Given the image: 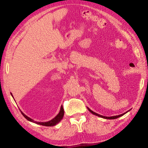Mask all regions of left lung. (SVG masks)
<instances>
[{"label": "left lung", "instance_id": "8db88e82", "mask_svg": "<svg viewBox=\"0 0 148 148\" xmlns=\"http://www.w3.org/2000/svg\"><path fill=\"white\" fill-rule=\"evenodd\" d=\"M88 108V111L90 112H92L93 114H94V115H95V116H99V117H100V118H104V119H116V118H119V117H121V116H123L125 114H126L127 112H128V111H127L126 112H124L123 114H119V115H118V116H110V117H108V116H102V115H100V114H97V113H96V112H93V111H92V110H91L90 109H89L88 108Z\"/></svg>", "mask_w": 148, "mask_h": 148}]
</instances>
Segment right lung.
<instances>
[{"label":"right lung","instance_id":"add662e5","mask_svg":"<svg viewBox=\"0 0 148 148\" xmlns=\"http://www.w3.org/2000/svg\"><path fill=\"white\" fill-rule=\"evenodd\" d=\"M11 96L13 97V95H12V93H11ZM14 99V98H13ZM22 115H23L25 118L28 121H31V122H33V123H35L36 124H38V125H43V126H46V127H53V126H55L56 124H58V123L62 119L64 118V108H63L62 106H61L60 108V112H58V114L56 115L55 117L51 119L50 121H46V122H38V121H36L33 120L32 118H29V116H27V115H25L24 114V113L22 112L21 111H20Z\"/></svg>","mask_w":148,"mask_h":148}]
</instances>
